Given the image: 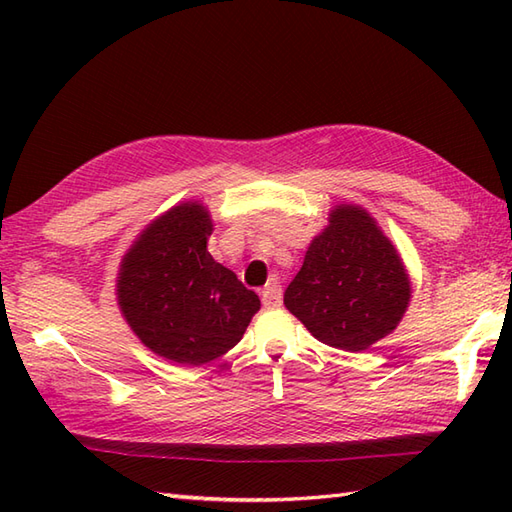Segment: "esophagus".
<instances>
[{
    "instance_id": "obj_1",
    "label": "esophagus",
    "mask_w": 512,
    "mask_h": 512,
    "mask_svg": "<svg viewBox=\"0 0 512 512\" xmlns=\"http://www.w3.org/2000/svg\"><path fill=\"white\" fill-rule=\"evenodd\" d=\"M281 288H279V284H277V279H273L270 281V284L262 290V303H264V308H279L281 306Z\"/></svg>"
}]
</instances>
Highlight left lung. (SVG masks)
<instances>
[{"instance_id": "8db88e82", "label": "left lung", "mask_w": 512, "mask_h": 512, "mask_svg": "<svg viewBox=\"0 0 512 512\" xmlns=\"http://www.w3.org/2000/svg\"><path fill=\"white\" fill-rule=\"evenodd\" d=\"M409 299L402 257L358 204L334 206L284 295L314 339L343 352H363L394 332Z\"/></svg>"}]
</instances>
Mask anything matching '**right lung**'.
Segmentation results:
<instances>
[{"instance_id":"right-lung-1","label":"right lung","mask_w":512,"mask_h":512,"mask_svg":"<svg viewBox=\"0 0 512 512\" xmlns=\"http://www.w3.org/2000/svg\"><path fill=\"white\" fill-rule=\"evenodd\" d=\"M213 220L202 202H180L151 220L121 259L116 301L151 352L200 367L242 341L259 297L206 250Z\"/></svg>"}]
</instances>
